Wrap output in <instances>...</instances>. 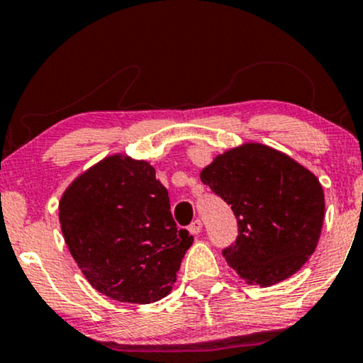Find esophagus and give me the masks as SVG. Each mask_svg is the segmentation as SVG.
Wrapping results in <instances>:
<instances>
[{
	"mask_svg": "<svg viewBox=\"0 0 363 363\" xmlns=\"http://www.w3.org/2000/svg\"><path fill=\"white\" fill-rule=\"evenodd\" d=\"M201 228H203V223H201V220H194V222L191 223L189 227H187V230H189L191 234H193V235H198L199 232H201Z\"/></svg>",
	"mask_w": 363,
	"mask_h": 363,
	"instance_id": "obj_1",
	"label": "esophagus"
}]
</instances>
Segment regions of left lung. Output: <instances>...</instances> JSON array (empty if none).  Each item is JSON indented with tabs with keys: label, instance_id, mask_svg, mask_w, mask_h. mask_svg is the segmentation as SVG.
Masks as SVG:
<instances>
[{
	"label": "left lung",
	"instance_id": "left-lung-1",
	"mask_svg": "<svg viewBox=\"0 0 363 363\" xmlns=\"http://www.w3.org/2000/svg\"><path fill=\"white\" fill-rule=\"evenodd\" d=\"M199 177L232 206L239 235L223 256L249 285L272 286L309 261L324 222V191L311 170L272 147L244 143L216 155Z\"/></svg>",
	"mask_w": 363,
	"mask_h": 363
}]
</instances>
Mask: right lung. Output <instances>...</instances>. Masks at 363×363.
<instances>
[{
	"label": "right lung",
	"mask_w": 363,
	"mask_h": 363,
	"mask_svg": "<svg viewBox=\"0 0 363 363\" xmlns=\"http://www.w3.org/2000/svg\"><path fill=\"white\" fill-rule=\"evenodd\" d=\"M60 223L90 285L118 302L152 303L169 295L193 244V235L174 222L155 169L121 153L66 187Z\"/></svg>",
	"instance_id": "add662e5"
}]
</instances>
